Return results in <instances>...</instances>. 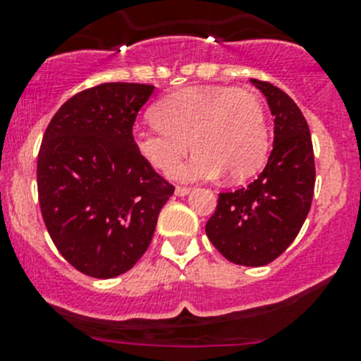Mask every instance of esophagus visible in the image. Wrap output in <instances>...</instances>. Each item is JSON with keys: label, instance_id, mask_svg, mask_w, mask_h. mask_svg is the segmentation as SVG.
<instances>
[{"label": "esophagus", "instance_id": "obj_1", "mask_svg": "<svg viewBox=\"0 0 361 361\" xmlns=\"http://www.w3.org/2000/svg\"><path fill=\"white\" fill-rule=\"evenodd\" d=\"M174 194H176L178 197H185V195L190 194V188H188V187H176V188H174Z\"/></svg>", "mask_w": 361, "mask_h": 361}]
</instances>
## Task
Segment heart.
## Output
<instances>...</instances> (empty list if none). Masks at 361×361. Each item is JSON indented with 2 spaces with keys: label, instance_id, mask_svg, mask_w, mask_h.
I'll list each match as a JSON object with an SVG mask.
<instances>
[{
  "label": "heart",
  "instance_id": "1",
  "mask_svg": "<svg viewBox=\"0 0 361 361\" xmlns=\"http://www.w3.org/2000/svg\"><path fill=\"white\" fill-rule=\"evenodd\" d=\"M155 123L137 122L133 143L152 167L169 171L187 152V162L173 169L180 181H227L253 176L264 164L269 130L260 97L234 87H192L154 108Z\"/></svg>",
  "mask_w": 361,
  "mask_h": 361
}]
</instances>
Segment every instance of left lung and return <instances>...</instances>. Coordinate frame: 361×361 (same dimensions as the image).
<instances>
[{"label": "left lung", "instance_id": "1", "mask_svg": "<svg viewBox=\"0 0 361 361\" xmlns=\"http://www.w3.org/2000/svg\"><path fill=\"white\" fill-rule=\"evenodd\" d=\"M250 82L274 116L272 152L248 187L218 194L206 234L228 262L262 267L297 238L311 209L316 171L309 126L292 97L269 82Z\"/></svg>", "mask_w": 361, "mask_h": 361}]
</instances>
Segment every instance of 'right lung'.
Segmentation results:
<instances>
[{
  "mask_svg": "<svg viewBox=\"0 0 361 361\" xmlns=\"http://www.w3.org/2000/svg\"><path fill=\"white\" fill-rule=\"evenodd\" d=\"M147 83H103L68 99L43 134L38 199L59 253L80 272L110 279L150 246L160 209L173 195L133 143Z\"/></svg>",
  "mask_w": 361,
  "mask_h": 361,
  "instance_id": "obj_1",
  "label": "right lung"
}]
</instances>
